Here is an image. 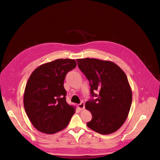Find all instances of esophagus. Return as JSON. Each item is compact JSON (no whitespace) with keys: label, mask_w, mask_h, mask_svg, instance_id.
<instances>
[{"label":"esophagus","mask_w":160,"mask_h":160,"mask_svg":"<svg viewBox=\"0 0 160 160\" xmlns=\"http://www.w3.org/2000/svg\"><path fill=\"white\" fill-rule=\"evenodd\" d=\"M78 108L79 110H83L85 109V103L83 102H81L80 104L78 105Z\"/></svg>","instance_id":"34e87169"}]
</instances>
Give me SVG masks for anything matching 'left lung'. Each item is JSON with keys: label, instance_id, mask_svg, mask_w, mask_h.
<instances>
[{"label": "left lung", "instance_id": "1", "mask_svg": "<svg viewBox=\"0 0 160 160\" xmlns=\"http://www.w3.org/2000/svg\"><path fill=\"white\" fill-rule=\"evenodd\" d=\"M79 68L90 83L91 94L85 108L92 115L87 125L97 133L108 135L118 131L126 120L132 102V91L124 71L112 61L77 59ZM98 90L99 95L94 91Z\"/></svg>", "mask_w": 160, "mask_h": 160}]
</instances>
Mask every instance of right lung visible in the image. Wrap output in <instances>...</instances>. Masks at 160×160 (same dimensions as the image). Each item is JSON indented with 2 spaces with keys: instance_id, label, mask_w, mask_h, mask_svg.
Listing matches in <instances>:
<instances>
[{
  "instance_id": "obj_1",
  "label": "right lung",
  "mask_w": 160,
  "mask_h": 160,
  "mask_svg": "<svg viewBox=\"0 0 160 160\" xmlns=\"http://www.w3.org/2000/svg\"><path fill=\"white\" fill-rule=\"evenodd\" d=\"M77 65L74 59H57L38 67L28 78L23 96L26 113L41 132L53 134L65 129L75 112L66 101L64 80Z\"/></svg>"
}]
</instances>
